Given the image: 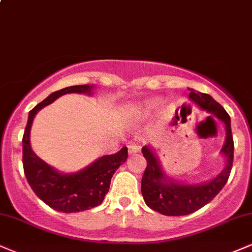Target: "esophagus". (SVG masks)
Here are the masks:
<instances>
[{"label": "esophagus", "instance_id": "34e87169", "mask_svg": "<svg viewBox=\"0 0 252 252\" xmlns=\"http://www.w3.org/2000/svg\"><path fill=\"white\" fill-rule=\"evenodd\" d=\"M128 148H129V154H130V155H134V154H137V153H139V151H141V145L135 144V143L130 144Z\"/></svg>", "mask_w": 252, "mask_h": 252}]
</instances>
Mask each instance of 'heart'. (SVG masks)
<instances>
[{
    "label": "heart",
    "instance_id": "1",
    "mask_svg": "<svg viewBox=\"0 0 252 252\" xmlns=\"http://www.w3.org/2000/svg\"><path fill=\"white\" fill-rule=\"evenodd\" d=\"M159 104V99L158 98H154V99H149L148 102H145L142 107H139L137 109H135L136 114H147L149 111L155 109L156 107H158Z\"/></svg>",
    "mask_w": 252,
    "mask_h": 252
}]
</instances>
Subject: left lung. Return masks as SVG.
<instances>
[{
    "label": "left lung",
    "instance_id": "8db88e82",
    "mask_svg": "<svg viewBox=\"0 0 252 252\" xmlns=\"http://www.w3.org/2000/svg\"><path fill=\"white\" fill-rule=\"evenodd\" d=\"M189 90H191L189 94L190 101L195 102L203 110L213 114L225 126L226 137L220 153L225 156L226 163L225 168L208 183L182 184L166 177L158 158L149 147L142 148V153L147 159V168L141 184L142 195L148 207L165 216L192 214L213 201L228 182L232 168L233 139L229 114L208 94L195 92L193 89Z\"/></svg>",
    "mask_w": 252,
    "mask_h": 252
}]
</instances>
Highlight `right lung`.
<instances>
[{
    "label": "right lung",
    "instance_id": "1",
    "mask_svg": "<svg viewBox=\"0 0 252 252\" xmlns=\"http://www.w3.org/2000/svg\"><path fill=\"white\" fill-rule=\"evenodd\" d=\"M94 86H72L50 94L29 111L28 122L24 130L23 169L27 181L41 201L56 211L70 214L89 210L99 205L109 191L111 177L128 158V148L123 147L118 153L105 155L74 174H61L43 162L30 147V128L38 110L50 104L65 94L92 95Z\"/></svg>",
    "mask_w": 252,
    "mask_h": 252
}]
</instances>
